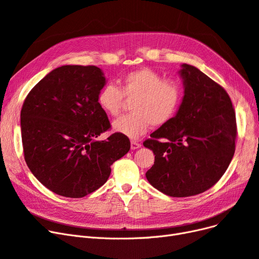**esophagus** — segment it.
I'll list each match as a JSON object with an SVG mask.
<instances>
[{"label":"esophagus","mask_w":259,"mask_h":259,"mask_svg":"<svg viewBox=\"0 0 259 259\" xmlns=\"http://www.w3.org/2000/svg\"><path fill=\"white\" fill-rule=\"evenodd\" d=\"M140 147H141V145L139 144V142H137V141H134V140H132V141H131V149H132V150L139 149Z\"/></svg>","instance_id":"obj_1"}]
</instances>
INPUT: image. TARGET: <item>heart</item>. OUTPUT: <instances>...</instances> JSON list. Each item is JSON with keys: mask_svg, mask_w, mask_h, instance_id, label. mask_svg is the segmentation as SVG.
<instances>
[{"mask_svg": "<svg viewBox=\"0 0 259 259\" xmlns=\"http://www.w3.org/2000/svg\"><path fill=\"white\" fill-rule=\"evenodd\" d=\"M124 96L134 99L133 112L112 123V130L131 139H137L150 128L166 124L176 114L182 101V88L172 79L164 77L150 68L128 73L121 81V89L106 84L97 96V102L107 114L115 117L122 109Z\"/></svg>", "mask_w": 259, "mask_h": 259, "instance_id": "b5f03b06", "label": "heart"}]
</instances>
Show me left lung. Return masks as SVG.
Listing matches in <instances>:
<instances>
[{
	"label": "left lung",
	"mask_w": 259,
	"mask_h": 259,
	"mask_svg": "<svg viewBox=\"0 0 259 259\" xmlns=\"http://www.w3.org/2000/svg\"><path fill=\"white\" fill-rule=\"evenodd\" d=\"M178 73L184 95L175 117L144 142L155 155L146 177L165 195L189 197L224 175L235 153L237 125L224 89L193 65L184 63Z\"/></svg>",
	"instance_id": "left-lung-1"
}]
</instances>
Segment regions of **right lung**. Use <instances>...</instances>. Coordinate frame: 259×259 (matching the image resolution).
Listing matches in <instances>:
<instances>
[{"label": "right lung", "mask_w": 259, "mask_h": 259, "mask_svg": "<svg viewBox=\"0 0 259 259\" xmlns=\"http://www.w3.org/2000/svg\"><path fill=\"white\" fill-rule=\"evenodd\" d=\"M106 84L96 66L64 65L51 70L26 96L21 109L24 159L48 190L81 198L106 183L111 165L125 155L130 139L114 133L97 102Z\"/></svg>", "instance_id": "1"}]
</instances>
